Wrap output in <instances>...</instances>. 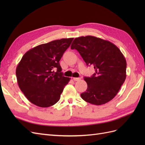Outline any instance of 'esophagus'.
Wrapping results in <instances>:
<instances>
[{
	"label": "esophagus",
	"instance_id": "obj_1",
	"mask_svg": "<svg viewBox=\"0 0 145 145\" xmlns=\"http://www.w3.org/2000/svg\"><path fill=\"white\" fill-rule=\"evenodd\" d=\"M73 80L74 81H79L80 80V78H78V77H73Z\"/></svg>",
	"mask_w": 145,
	"mask_h": 145
}]
</instances>
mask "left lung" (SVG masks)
Here are the masks:
<instances>
[{
	"instance_id": "obj_1",
	"label": "left lung",
	"mask_w": 145,
	"mask_h": 145,
	"mask_svg": "<svg viewBox=\"0 0 145 145\" xmlns=\"http://www.w3.org/2000/svg\"><path fill=\"white\" fill-rule=\"evenodd\" d=\"M71 48L79 52L95 73L84 77L88 87L81 97L91 104L101 105L111 101L118 93L126 77V61L118 48L108 40L91 36L77 37Z\"/></svg>"
}]
</instances>
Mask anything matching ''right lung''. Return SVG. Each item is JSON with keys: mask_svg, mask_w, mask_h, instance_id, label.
Wrapping results in <instances>:
<instances>
[{"mask_svg": "<svg viewBox=\"0 0 145 145\" xmlns=\"http://www.w3.org/2000/svg\"><path fill=\"white\" fill-rule=\"evenodd\" d=\"M74 38L62 39L28 51L16 68L20 90L29 102L46 108L58 102L70 78L61 72L59 61Z\"/></svg>", "mask_w": 145, "mask_h": 145, "instance_id": "obj_1", "label": "right lung"}]
</instances>
